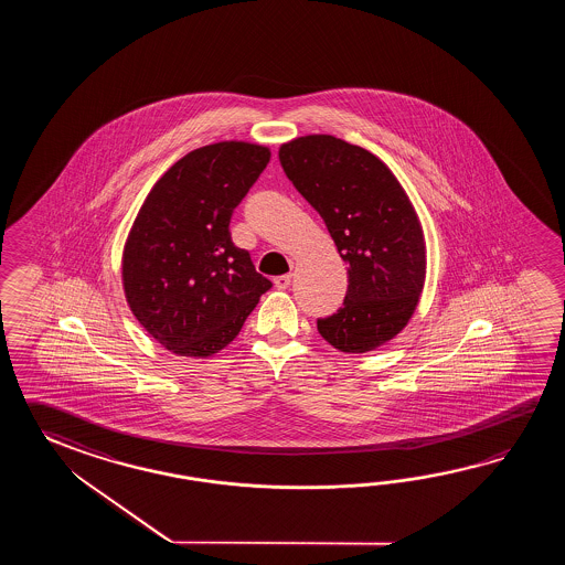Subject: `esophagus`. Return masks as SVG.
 Instances as JSON below:
<instances>
[{
	"label": "esophagus",
	"mask_w": 565,
	"mask_h": 565,
	"mask_svg": "<svg viewBox=\"0 0 565 565\" xmlns=\"http://www.w3.org/2000/svg\"><path fill=\"white\" fill-rule=\"evenodd\" d=\"M290 280H292L290 275H280V277L275 278V287L280 288V290H282V288H288Z\"/></svg>",
	"instance_id": "1"
}]
</instances>
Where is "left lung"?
Returning <instances> with one entry per match:
<instances>
[{"label":"left lung","instance_id":"8db88e82","mask_svg":"<svg viewBox=\"0 0 565 565\" xmlns=\"http://www.w3.org/2000/svg\"><path fill=\"white\" fill-rule=\"evenodd\" d=\"M278 159L348 265L343 307L317 319L319 333L345 353L384 345L408 324L426 278L424 232L408 195L382 159L333 135L288 141Z\"/></svg>","mask_w":565,"mask_h":565}]
</instances>
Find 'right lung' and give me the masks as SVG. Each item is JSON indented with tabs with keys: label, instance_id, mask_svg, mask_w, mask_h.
I'll list each match as a JSON object with an SVG mask.
<instances>
[{
	"label": "right lung",
	"instance_id": "add662e5",
	"mask_svg": "<svg viewBox=\"0 0 565 565\" xmlns=\"http://www.w3.org/2000/svg\"><path fill=\"white\" fill-rule=\"evenodd\" d=\"M268 161V147L244 141L193 149L157 181L132 222L125 297L145 331L178 355L226 348L273 287L230 236L234 207Z\"/></svg>",
	"mask_w": 565,
	"mask_h": 565
}]
</instances>
